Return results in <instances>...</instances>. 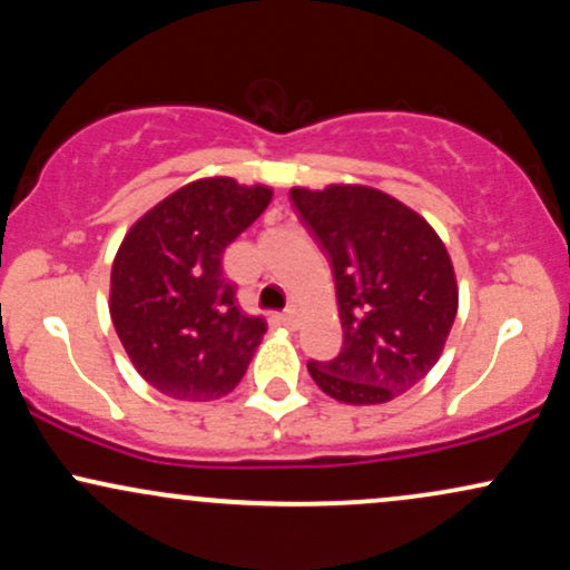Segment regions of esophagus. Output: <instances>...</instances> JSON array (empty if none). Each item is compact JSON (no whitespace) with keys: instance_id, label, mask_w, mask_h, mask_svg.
Wrapping results in <instances>:
<instances>
[{"instance_id":"34e87169","label":"esophagus","mask_w":570,"mask_h":570,"mask_svg":"<svg viewBox=\"0 0 570 570\" xmlns=\"http://www.w3.org/2000/svg\"><path fill=\"white\" fill-rule=\"evenodd\" d=\"M281 324L289 326V330H294V326L299 324V311H297V307H294V305L286 307V311L281 313Z\"/></svg>"}]
</instances>
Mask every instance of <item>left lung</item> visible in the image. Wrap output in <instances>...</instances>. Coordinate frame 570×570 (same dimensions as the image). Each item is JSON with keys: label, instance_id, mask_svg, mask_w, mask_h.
I'll use <instances>...</instances> for the list:
<instances>
[{"label": "left lung", "instance_id": "left-lung-1", "mask_svg": "<svg viewBox=\"0 0 570 570\" xmlns=\"http://www.w3.org/2000/svg\"><path fill=\"white\" fill-rule=\"evenodd\" d=\"M294 208L335 273L343 351L307 362L326 396L385 404L440 362L458 313V281L434 227L367 185L292 187Z\"/></svg>", "mask_w": 570, "mask_h": 570}]
</instances>
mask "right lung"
I'll return each instance as SVG.
<instances>
[{
  "mask_svg": "<svg viewBox=\"0 0 570 570\" xmlns=\"http://www.w3.org/2000/svg\"><path fill=\"white\" fill-rule=\"evenodd\" d=\"M273 189L206 176L130 225L115 254L109 316L136 372L179 402L227 396L267 332L235 303L222 254L265 212Z\"/></svg>",
  "mask_w": 570,
  "mask_h": 570,
  "instance_id": "add662e5",
  "label": "right lung"
}]
</instances>
